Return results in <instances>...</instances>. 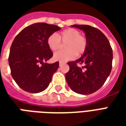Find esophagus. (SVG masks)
Listing matches in <instances>:
<instances>
[{"instance_id":"1","label":"esophagus","mask_w":126,"mask_h":126,"mask_svg":"<svg viewBox=\"0 0 126 126\" xmlns=\"http://www.w3.org/2000/svg\"><path fill=\"white\" fill-rule=\"evenodd\" d=\"M65 63H63V62H59V66H61L63 64H64Z\"/></svg>"}]
</instances>
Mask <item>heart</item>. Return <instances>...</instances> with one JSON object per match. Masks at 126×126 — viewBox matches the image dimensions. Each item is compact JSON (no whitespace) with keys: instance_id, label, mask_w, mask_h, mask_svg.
<instances>
[{"instance_id":"obj_1","label":"heart","mask_w":126,"mask_h":126,"mask_svg":"<svg viewBox=\"0 0 126 126\" xmlns=\"http://www.w3.org/2000/svg\"><path fill=\"white\" fill-rule=\"evenodd\" d=\"M61 40L65 44V51H58L53 55L56 61H67L76 57L77 54H83L87 47V40L85 37L80 35L78 30L74 28L66 29L59 33V36L53 33L48 36L47 44L52 51H57L61 48Z\"/></svg>"}]
</instances>
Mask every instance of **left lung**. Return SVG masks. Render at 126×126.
<instances>
[{"mask_svg": "<svg viewBox=\"0 0 126 126\" xmlns=\"http://www.w3.org/2000/svg\"><path fill=\"white\" fill-rule=\"evenodd\" d=\"M85 33L86 49L76 61L69 62V71L65 74L69 86L75 93L90 94L97 91L111 73L113 51L108 39L99 30L87 25H73ZM77 63H83L82 68Z\"/></svg>", "mask_w": 126, "mask_h": 126, "instance_id": "1", "label": "left lung"}]
</instances>
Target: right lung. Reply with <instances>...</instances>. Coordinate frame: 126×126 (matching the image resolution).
<instances>
[{
    "label": "right lung",
    "mask_w": 126,
    "mask_h": 126,
    "mask_svg": "<svg viewBox=\"0 0 126 126\" xmlns=\"http://www.w3.org/2000/svg\"><path fill=\"white\" fill-rule=\"evenodd\" d=\"M60 30L55 25L36 23L25 28L15 38L10 48L9 65L13 78L21 89L38 93L48 86L59 63H46L52 57L47 39Z\"/></svg>",
    "instance_id": "1"
}]
</instances>
